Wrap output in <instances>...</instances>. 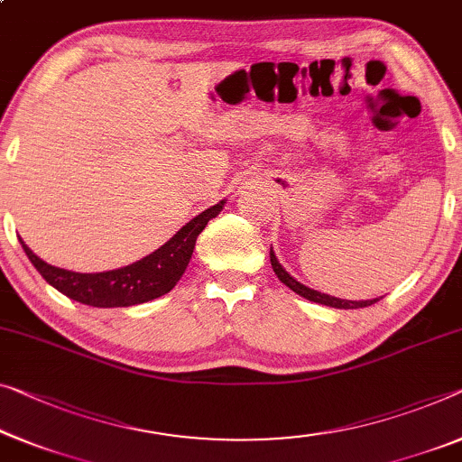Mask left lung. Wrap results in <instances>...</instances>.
Listing matches in <instances>:
<instances>
[{"mask_svg": "<svg viewBox=\"0 0 462 462\" xmlns=\"http://www.w3.org/2000/svg\"><path fill=\"white\" fill-rule=\"evenodd\" d=\"M270 261H272V267L275 275H278V280L282 282V284H286L288 288H291L292 292L300 294L302 299L311 300V302H319V305H326V307H334V309H361V307H369L374 305V302H377L380 299H369V300H346V299H336L332 297V294H326V292H319V291H313V288H309L305 284H300L299 280H294L291 273H288L284 267L280 265L278 257H275L273 249H270Z\"/></svg>", "mask_w": 462, "mask_h": 462, "instance_id": "1", "label": "left lung"}]
</instances>
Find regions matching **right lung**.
<instances>
[{
    "instance_id": "add662e5",
    "label": "right lung",
    "mask_w": 462,
    "mask_h": 462,
    "mask_svg": "<svg viewBox=\"0 0 462 462\" xmlns=\"http://www.w3.org/2000/svg\"><path fill=\"white\" fill-rule=\"evenodd\" d=\"M226 201H219L213 208L199 213L187 226H182L168 243L153 251L147 257H143L126 267L118 270L99 272V273H79L70 270H61L45 263L37 257L24 240L20 238V245L31 259V263L37 267V272L43 275L47 284H51L55 291L66 294L68 299L82 302L88 307H133L141 302H149L168 294L178 284L187 270L189 261L195 251L197 236L205 230L209 219L219 216Z\"/></svg>"
}]
</instances>
